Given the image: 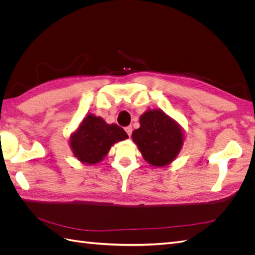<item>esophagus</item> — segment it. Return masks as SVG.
<instances>
[{"label": "esophagus", "mask_w": 255, "mask_h": 255, "mask_svg": "<svg viewBox=\"0 0 255 255\" xmlns=\"http://www.w3.org/2000/svg\"><path fill=\"white\" fill-rule=\"evenodd\" d=\"M132 129H133V128H132V127H130V126H128V127L126 128V132L128 133V136L132 135Z\"/></svg>", "instance_id": "esophagus-1"}]
</instances>
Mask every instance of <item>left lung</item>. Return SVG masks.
I'll return each instance as SVG.
<instances>
[{
    "mask_svg": "<svg viewBox=\"0 0 255 255\" xmlns=\"http://www.w3.org/2000/svg\"><path fill=\"white\" fill-rule=\"evenodd\" d=\"M140 128L132 138L145 161L152 166L170 164L179 154L184 140L181 127L160 110H151L140 116Z\"/></svg>",
    "mask_w": 255,
    "mask_h": 255,
    "instance_id": "8db88e82",
    "label": "left lung"
}]
</instances>
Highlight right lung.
Segmentation results:
<instances>
[{
    "label": "right lung",
    "mask_w": 255,
    "mask_h": 255,
    "mask_svg": "<svg viewBox=\"0 0 255 255\" xmlns=\"http://www.w3.org/2000/svg\"><path fill=\"white\" fill-rule=\"evenodd\" d=\"M128 138L126 130L117 125H107L101 118L89 114L71 135L70 145L75 157L82 163L94 165L101 161L111 146Z\"/></svg>",
    "instance_id": "right-lung-1"
}]
</instances>
